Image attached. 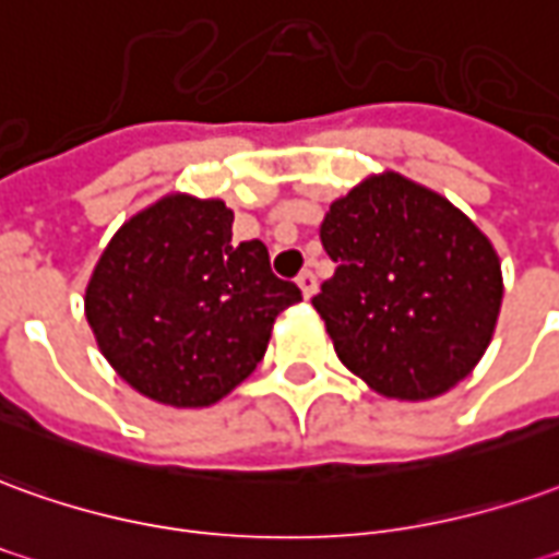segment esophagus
<instances>
[{
	"label": "esophagus",
	"instance_id": "1",
	"mask_svg": "<svg viewBox=\"0 0 559 559\" xmlns=\"http://www.w3.org/2000/svg\"><path fill=\"white\" fill-rule=\"evenodd\" d=\"M296 284H299V290H302V296H306V299H311V296L318 293V275H314L311 269H306V272L296 278Z\"/></svg>",
	"mask_w": 559,
	"mask_h": 559
}]
</instances>
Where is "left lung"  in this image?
Listing matches in <instances>:
<instances>
[{
  "instance_id": "1",
  "label": "left lung",
  "mask_w": 559,
  "mask_h": 559,
  "mask_svg": "<svg viewBox=\"0 0 559 559\" xmlns=\"http://www.w3.org/2000/svg\"><path fill=\"white\" fill-rule=\"evenodd\" d=\"M335 275L311 299L338 360L374 393L424 402L456 388L497 330V248L442 193L369 175L320 224Z\"/></svg>"
}]
</instances>
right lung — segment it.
<instances>
[{
    "mask_svg": "<svg viewBox=\"0 0 559 559\" xmlns=\"http://www.w3.org/2000/svg\"><path fill=\"white\" fill-rule=\"evenodd\" d=\"M299 299L296 284L272 275L263 241H233L221 199L169 193L105 245L84 311L132 390L171 408H205L257 369L275 318Z\"/></svg>",
    "mask_w": 559,
    "mask_h": 559,
    "instance_id": "add662e5",
    "label": "right lung"
}]
</instances>
